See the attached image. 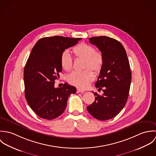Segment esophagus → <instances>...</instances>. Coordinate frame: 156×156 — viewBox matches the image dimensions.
Wrapping results in <instances>:
<instances>
[{"label":"esophagus","instance_id":"obj_1","mask_svg":"<svg viewBox=\"0 0 156 156\" xmlns=\"http://www.w3.org/2000/svg\"><path fill=\"white\" fill-rule=\"evenodd\" d=\"M77 93H79V92H81V93H84L85 92V90H82V89H77Z\"/></svg>","mask_w":156,"mask_h":156}]
</instances>
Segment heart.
Listing matches in <instances>:
<instances>
[{"label":"heart","mask_w":156,"mask_h":156,"mask_svg":"<svg viewBox=\"0 0 156 156\" xmlns=\"http://www.w3.org/2000/svg\"><path fill=\"white\" fill-rule=\"evenodd\" d=\"M73 51L77 58L85 60V68H90L95 73H99L101 70L104 64L103 56L101 52L95 51L92 45L82 43L75 47ZM61 64L66 71H69L73 68V59L68 50H66L62 53ZM90 69L87 68L82 71H73L68 76V82L80 88H87L94 79V73Z\"/></svg>","instance_id":"b5f03b06"}]
</instances>
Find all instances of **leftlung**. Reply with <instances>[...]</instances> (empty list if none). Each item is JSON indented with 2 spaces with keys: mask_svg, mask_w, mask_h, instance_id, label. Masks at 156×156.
Masks as SVG:
<instances>
[{
  "mask_svg": "<svg viewBox=\"0 0 156 156\" xmlns=\"http://www.w3.org/2000/svg\"><path fill=\"white\" fill-rule=\"evenodd\" d=\"M101 52L104 64L95 84L103 95L97 92L94 102L87 110L95 118L105 121L116 116L125 106L130 90L132 73L126 50L118 41L106 36L89 39Z\"/></svg>",
  "mask_w": 156,
  "mask_h": 156,
  "instance_id": "8db88e82",
  "label": "left lung"
}]
</instances>
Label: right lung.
Segmentation results:
<instances>
[{
  "label": "right lung",
  "mask_w": 156,
  "mask_h": 156,
  "mask_svg": "<svg viewBox=\"0 0 156 156\" xmlns=\"http://www.w3.org/2000/svg\"><path fill=\"white\" fill-rule=\"evenodd\" d=\"M81 39L45 37L33 47L24 69V94L28 105L38 116L56 118L65 111L70 94L76 92V88L67 83L55 88V81L62 70V53Z\"/></svg>",
  "instance_id": "1"
}]
</instances>
